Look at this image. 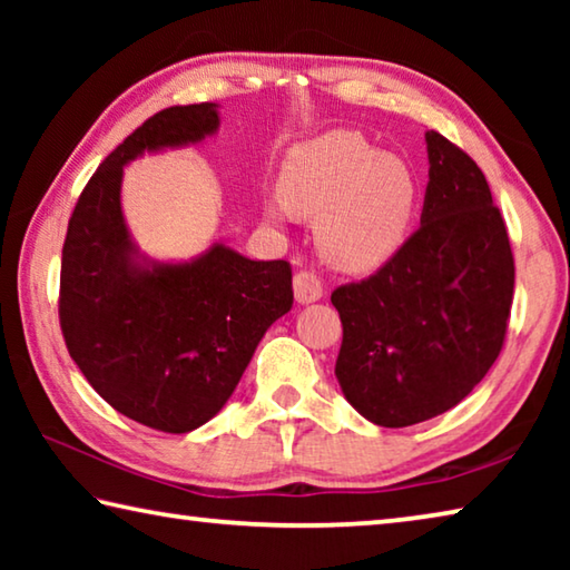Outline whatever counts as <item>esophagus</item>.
<instances>
[{"label":"esophagus","instance_id":"esophagus-1","mask_svg":"<svg viewBox=\"0 0 570 570\" xmlns=\"http://www.w3.org/2000/svg\"><path fill=\"white\" fill-rule=\"evenodd\" d=\"M294 296H296L298 304L320 302V298L324 296L322 278L316 276L314 272H298L294 276Z\"/></svg>","mask_w":570,"mask_h":570}]
</instances>
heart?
Wrapping results in <instances>:
<instances>
[{"label":"heart","mask_w":570,"mask_h":570,"mask_svg":"<svg viewBox=\"0 0 570 570\" xmlns=\"http://www.w3.org/2000/svg\"><path fill=\"white\" fill-rule=\"evenodd\" d=\"M420 186L407 163L384 156L360 132L336 130L298 148L282 178V198L268 218L316 220V246L346 274L377 272L407 240Z\"/></svg>","instance_id":"1"}]
</instances>
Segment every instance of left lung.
Listing matches in <instances>:
<instances>
[{
    "label": "left lung",
    "mask_w": 570,
    "mask_h": 570,
    "mask_svg": "<svg viewBox=\"0 0 570 570\" xmlns=\"http://www.w3.org/2000/svg\"><path fill=\"white\" fill-rule=\"evenodd\" d=\"M430 180L420 228L377 274L340 286L336 380L380 428L455 407L503 350L515 266L503 216L478 163L428 130Z\"/></svg>",
    "instance_id": "obj_1"
}]
</instances>
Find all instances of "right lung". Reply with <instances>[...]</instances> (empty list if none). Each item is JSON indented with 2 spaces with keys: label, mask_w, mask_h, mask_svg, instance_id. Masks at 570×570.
<instances>
[{
  "label": "right lung",
  "mask_w": 570,
  "mask_h": 570,
  "mask_svg": "<svg viewBox=\"0 0 570 570\" xmlns=\"http://www.w3.org/2000/svg\"><path fill=\"white\" fill-rule=\"evenodd\" d=\"M218 105L153 115L95 170L62 246L60 326L92 390L125 417L183 435L216 417L268 326L292 308V266L210 244L153 262L125 224L122 168L146 153L204 142Z\"/></svg>",
  "instance_id": "add662e5"
}]
</instances>
